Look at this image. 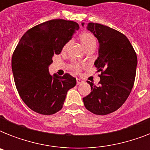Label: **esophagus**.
I'll return each instance as SVG.
<instances>
[{
	"mask_svg": "<svg viewBox=\"0 0 150 150\" xmlns=\"http://www.w3.org/2000/svg\"><path fill=\"white\" fill-rule=\"evenodd\" d=\"M76 82H77V85H79L81 84V83H82V81L80 79H76Z\"/></svg>",
	"mask_w": 150,
	"mask_h": 150,
	"instance_id": "34e87169",
	"label": "esophagus"
}]
</instances>
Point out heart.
I'll use <instances>...</instances> for the list:
<instances>
[{"mask_svg":"<svg viewBox=\"0 0 150 150\" xmlns=\"http://www.w3.org/2000/svg\"><path fill=\"white\" fill-rule=\"evenodd\" d=\"M80 40L82 42V45L84 46V47L86 50L89 49V48L91 47H96V40L93 34H92L91 33H89V32H83L79 35ZM71 40L67 41L63 46V50L65 51V50H68V48L69 47V46L71 44ZM81 65L79 64L76 63V62H74V63L71 64V68H72L73 71H75V72L79 73L81 71Z\"/></svg>","mask_w":150,"mask_h":150,"instance_id":"1","label":"heart"}]
</instances>
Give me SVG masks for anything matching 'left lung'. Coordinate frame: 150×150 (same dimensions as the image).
<instances>
[{"label":"left lung","mask_w":150,"mask_h":150,"mask_svg":"<svg viewBox=\"0 0 150 150\" xmlns=\"http://www.w3.org/2000/svg\"><path fill=\"white\" fill-rule=\"evenodd\" d=\"M87 29L100 43L94 64L101 74L97 86L87 81L92 91L82 100L89 111L106 115L119 109L128 99L135 82L137 55L130 41L120 32L93 22Z\"/></svg>","instance_id":"obj_1"}]
</instances>
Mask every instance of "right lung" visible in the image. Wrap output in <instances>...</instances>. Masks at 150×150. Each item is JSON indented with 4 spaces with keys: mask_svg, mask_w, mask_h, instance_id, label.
Wrapping results in <instances>:
<instances>
[{
    "mask_svg": "<svg viewBox=\"0 0 150 150\" xmlns=\"http://www.w3.org/2000/svg\"><path fill=\"white\" fill-rule=\"evenodd\" d=\"M79 29L72 21L50 20L29 29L18 43L11 59L14 80L20 97L32 110L43 115L58 112L67 92L76 85V79L68 73L51 76L48 67Z\"/></svg>",
    "mask_w": 150,
    "mask_h": 150,
    "instance_id": "add662e5",
    "label": "right lung"
}]
</instances>
